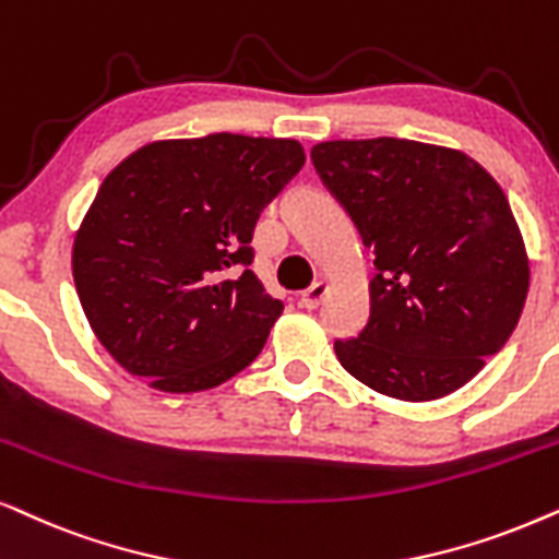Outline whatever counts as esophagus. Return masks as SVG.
<instances>
[{"instance_id":"34e87169","label":"esophagus","mask_w":559,"mask_h":559,"mask_svg":"<svg viewBox=\"0 0 559 559\" xmlns=\"http://www.w3.org/2000/svg\"><path fill=\"white\" fill-rule=\"evenodd\" d=\"M325 289H329V285H325V282H313V285H310L308 289H302L300 297H297V302H300V308L313 310V308L321 306Z\"/></svg>"}]
</instances>
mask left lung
<instances>
[{
  "label": "left lung",
  "mask_w": 559,
  "mask_h": 559,
  "mask_svg": "<svg viewBox=\"0 0 559 559\" xmlns=\"http://www.w3.org/2000/svg\"><path fill=\"white\" fill-rule=\"evenodd\" d=\"M310 158L374 253L369 321L333 342L342 367L411 403L460 390L509 342L528 293L503 190L462 151L405 138L325 141Z\"/></svg>",
  "instance_id": "left-lung-1"
}]
</instances>
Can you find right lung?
Masks as SVG:
<instances>
[{
	"label": "right lung",
	"mask_w": 559,
	"mask_h": 559,
	"mask_svg": "<svg viewBox=\"0 0 559 559\" xmlns=\"http://www.w3.org/2000/svg\"><path fill=\"white\" fill-rule=\"evenodd\" d=\"M302 164L289 138L213 133L148 143L107 174L71 266L120 367L198 393L259 357L285 306L251 272L253 228Z\"/></svg>",
	"instance_id": "add662e5"
}]
</instances>
